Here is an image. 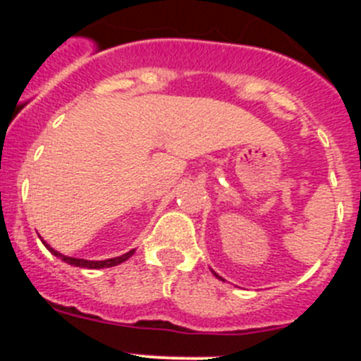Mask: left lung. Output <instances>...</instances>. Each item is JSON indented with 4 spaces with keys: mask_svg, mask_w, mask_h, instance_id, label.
<instances>
[{
    "mask_svg": "<svg viewBox=\"0 0 361 361\" xmlns=\"http://www.w3.org/2000/svg\"><path fill=\"white\" fill-rule=\"evenodd\" d=\"M213 275H215V276H216V279H220V276H219V275H216V273H215V271H213Z\"/></svg>",
    "mask_w": 361,
    "mask_h": 361,
    "instance_id": "8db88e82",
    "label": "left lung"
}]
</instances>
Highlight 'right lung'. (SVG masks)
I'll list each match as a JSON object with an SVG mask.
<instances>
[{
	"mask_svg": "<svg viewBox=\"0 0 361 361\" xmlns=\"http://www.w3.org/2000/svg\"><path fill=\"white\" fill-rule=\"evenodd\" d=\"M44 245H47V250L50 251V253L54 255V257L61 258L63 262L70 264V266H75V267H85V269H103V267H114V266H119V264H123L124 260H128L130 257H132L133 253H135V250L128 251V253L121 255V257H116V258H108V260H85V258H73V257H66V255H61L59 251H56L54 247H50L47 242H43Z\"/></svg>",
	"mask_w": 361,
	"mask_h": 361,
	"instance_id": "1",
	"label": "right lung"
}]
</instances>
